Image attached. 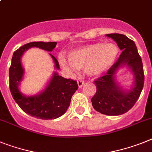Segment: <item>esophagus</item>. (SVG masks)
<instances>
[{
	"instance_id": "esophagus-1",
	"label": "esophagus",
	"mask_w": 152,
	"mask_h": 152,
	"mask_svg": "<svg viewBox=\"0 0 152 152\" xmlns=\"http://www.w3.org/2000/svg\"><path fill=\"white\" fill-rule=\"evenodd\" d=\"M84 83H85V81H84L83 80H82V79L79 78L78 80H77V83H78L79 87H82V86H83Z\"/></svg>"
}]
</instances>
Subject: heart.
Here are the masks:
<instances>
[{
  "mask_svg": "<svg viewBox=\"0 0 152 152\" xmlns=\"http://www.w3.org/2000/svg\"><path fill=\"white\" fill-rule=\"evenodd\" d=\"M119 48L113 43H93L70 52L68 59L73 68L84 69L90 76H99L111 67L117 59ZM62 65L66 66L61 58Z\"/></svg>",
  "mask_w": 152,
  "mask_h": 152,
  "instance_id": "heart-1",
  "label": "heart"
}]
</instances>
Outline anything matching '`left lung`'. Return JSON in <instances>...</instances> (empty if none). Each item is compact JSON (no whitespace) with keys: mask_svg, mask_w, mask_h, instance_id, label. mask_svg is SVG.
Returning <instances> with one entry per match:
<instances>
[{"mask_svg":"<svg viewBox=\"0 0 152 152\" xmlns=\"http://www.w3.org/2000/svg\"><path fill=\"white\" fill-rule=\"evenodd\" d=\"M117 42L121 54L104 76L94 83L96 92L92 97V105L96 111L109 116L121 115L133 107L141 95L145 82L143 63L134 41L122 34H107ZM129 67L135 76V85L131 90L123 91L115 82L114 75L122 66Z\"/></svg>","mask_w":152,"mask_h":152,"instance_id":"left-lung-1","label":"left lung"}]
</instances>
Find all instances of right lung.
Masks as SVG:
<instances>
[{
  "mask_svg": "<svg viewBox=\"0 0 152 152\" xmlns=\"http://www.w3.org/2000/svg\"><path fill=\"white\" fill-rule=\"evenodd\" d=\"M56 44V42H32L24 45L14 52L9 69V86L14 100L23 111L39 119H56L66 113L72 95L79 87L76 80L63 78L55 72L45 90L39 95L26 96L19 90L18 85L24 75L21 63L23 53L31 47H38L52 52ZM50 56L54 61L56 68L58 69V60L52 55Z\"/></svg>",
  "mask_w": 152,
  "mask_h": 152,
  "instance_id": "add662e5",
  "label": "right lung"
}]
</instances>
